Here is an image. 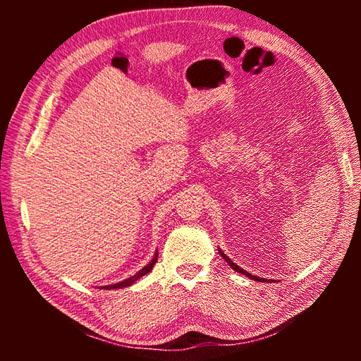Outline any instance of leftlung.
Masks as SVG:
<instances>
[{"instance_id":"8db88e82","label":"left lung","mask_w":361,"mask_h":361,"mask_svg":"<svg viewBox=\"0 0 361 361\" xmlns=\"http://www.w3.org/2000/svg\"><path fill=\"white\" fill-rule=\"evenodd\" d=\"M219 252H220V256L221 257H224L225 260H226V262L229 264V267H233L234 268V270L235 271H239V273H242V274H245V276H247V278H250V279H252V281H259V282H265V279L264 278H257V276H255V274H251V273H248V271H245V270H242V268L239 267V265H235L234 262H233V260L231 259H229L226 255H225V252L224 251H220L219 250Z\"/></svg>"}]
</instances>
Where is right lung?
<instances>
[{
    "instance_id": "right-lung-1",
    "label": "right lung",
    "mask_w": 361,
    "mask_h": 361,
    "mask_svg": "<svg viewBox=\"0 0 361 361\" xmlns=\"http://www.w3.org/2000/svg\"><path fill=\"white\" fill-rule=\"evenodd\" d=\"M157 260H158V252H155V256H153V259L150 260V262L145 265L144 268H141L140 271H137L135 276H130L128 279H126V281H122V282H118V283H111V286H105V287H102V288H105V290H111V288H122V287H128V286H132V283L135 282V281H137L140 278H142L144 274H147L149 271H152V268H153V265L157 264Z\"/></svg>"
}]
</instances>
